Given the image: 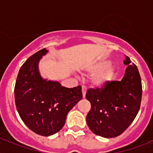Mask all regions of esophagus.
Listing matches in <instances>:
<instances>
[{
    "label": "esophagus",
    "instance_id": "esophagus-1",
    "mask_svg": "<svg viewBox=\"0 0 153 153\" xmlns=\"http://www.w3.org/2000/svg\"><path fill=\"white\" fill-rule=\"evenodd\" d=\"M86 87L84 86H82V94H83V97L84 98L85 96H86Z\"/></svg>",
    "mask_w": 153,
    "mask_h": 153
}]
</instances>
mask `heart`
Returning <instances> with one entry per match:
<instances>
[{"label":"heart","instance_id":"obj_1","mask_svg":"<svg viewBox=\"0 0 153 153\" xmlns=\"http://www.w3.org/2000/svg\"><path fill=\"white\" fill-rule=\"evenodd\" d=\"M106 63H107L106 61H101L96 63L92 65V66H90L89 67L88 70L91 73L97 72V71H99L100 70H101L102 68H103V67L106 65ZM113 74V68H111V67H106V68L104 69L102 71L101 70L100 71L96 74V76L93 79V83L97 86H102V85H104L106 83H107L108 81L111 79Z\"/></svg>","mask_w":153,"mask_h":153}]
</instances>
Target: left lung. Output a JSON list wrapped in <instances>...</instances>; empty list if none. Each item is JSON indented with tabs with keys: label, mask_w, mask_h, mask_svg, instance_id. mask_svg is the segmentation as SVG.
<instances>
[{
	"label": "left lung",
	"mask_w": 153,
	"mask_h": 153,
	"mask_svg": "<svg viewBox=\"0 0 153 153\" xmlns=\"http://www.w3.org/2000/svg\"><path fill=\"white\" fill-rule=\"evenodd\" d=\"M122 80L108 81L101 87L90 88L86 98L91 104L86 116L90 130L97 136L113 138L129 126L140 110L142 81L137 67L126 56Z\"/></svg>",
	"instance_id": "8db88e82"
}]
</instances>
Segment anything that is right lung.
I'll return each mask as SVG.
<instances>
[{
  "instance_id": "obj_1",
  "label": "right lung",
  "mask_w": 153,
  "mask_h": 153,
  "mask_svg": "<svg viewBox=\"0 0 153 153\" xmlns=\"http://www.w3.org/2000/svg\"><path fill=\"white\" fill-rule=\"evenodd\" d=\"M47 51L40 50L21 66L14 87L15 104L23 122L44 136L60 130L70 109L83 98L81 86L67 88L58 82L44 79L38 63Z\"/></svg>"
}]
</instances>
